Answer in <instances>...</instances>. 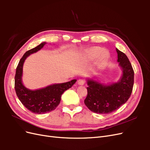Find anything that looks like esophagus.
Instances as JSON below:
<instances>
[{"mask_svg":"<svg viewBox=\"0 0 150 150\" xmlns=\"http://www.w3.org/2000/svg\"><path fill=\"white\" fill-rule=\"evenodd\" d=\"M78 84H79V85L83 86V85H84V83H85V81H84V79H79L78 81Z\"/></svg>","mask_w":150,"mask_h":150,"instance_id":"34e87169","label":"esophagus"}]
</instances>
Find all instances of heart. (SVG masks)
<instances>
[{"mask_svg": "<svg viewBox=\"0 0 150 150\" xmlns=\"http://www.w3.org/2000/svg\"><path fill=\"white\" fill-rule=\"evenodd\" d=\"M110 53L106 50L100 47H93L88 51V57L90 59H95L98 57V62L101 64L105 63L110 58Z\"/></svg>", "mask_w": 150, "mask_h": 150, "instance_id": "b5f03b06", "label": "heart"}]
</instances>
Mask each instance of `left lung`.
Returning a JSON list of instances; mask_svg holds the SVG:
<instances>
[{"label":"left lung","mask_w":150,"mask_h":150,"mask_svg":"<svg viewBox=\"0 0 150 150\" xmlns=\"http://www.w3.org/2000/svg\"><path fill=\"white\" fill-rule=\"evenodd\" d=\"M122 76L116 83L103 84L88 79V95L84 104L91 111L109 114L117 110L129 98L134 84V71L126 54L116 48Z\"/></svg>","instance_id":"8db88e82"}]
</instances>
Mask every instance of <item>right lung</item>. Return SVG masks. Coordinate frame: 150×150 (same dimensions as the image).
Listing matches in <instances>:
<instances>
[{"label":"right lung","mask_w":150,"mask_h":150,"mask_svg":"<svg viewBox=\"0 0 150 150\" xmlns=\"http://www.w3.org/2000/svg\"><path fill=\"white\" fill-rule=\"evenodd\" d=\"M46 44L43 42L24 54L16 68L15 76V90L18 98L28 110L35 114H44L55 110L60 103L63 93L71 88L77 81L73 79L67 83L54 84L35 90L25 87L22 81L24 61L31 54L39 51Z\"/></svg>","instance_id":"1"}]
</instances>
